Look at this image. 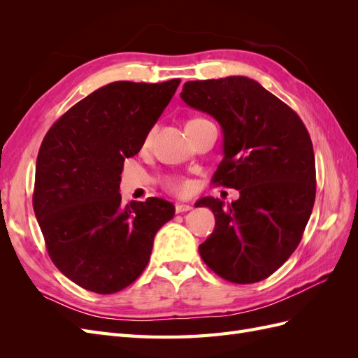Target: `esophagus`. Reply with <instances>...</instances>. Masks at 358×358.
Wrapping results in <instances>:
<instances>
[{
	"label": "esophagus",
	"instance_id": "esophagus-1",
	"mask_svg": "<svg viewBox=\"0 0 358 358\" xmlns=\"http://www.w3.org/2000/svg\"><path fill=\"white\" fill-rule=\"evenodd\" d=\"M176 213H183V212H188V210H191L192 208L189 204H183V203H178L176 204Z\"/></svg>",
	"mask_w": 358,
	"mask_h": 358
}]
</instances>
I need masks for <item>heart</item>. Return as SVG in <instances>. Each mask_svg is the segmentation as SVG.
<instances>
[{
	"label": "heart",
	"mask_w": 358,
	"mask_h": 358,
	"mask_svg": "<svg viewBox=\"0 0 358 358\" xmlns=\"http://www.w3.org/2000/svg\"><path fill=\"white\" fill-rule=\"evenodd\" d=\"M166 187L169 191L175 194H185L189 189V182L183 178L173 176V178H167Z\"/></svg>",
	"instance_id": "1"
}]
</instances>
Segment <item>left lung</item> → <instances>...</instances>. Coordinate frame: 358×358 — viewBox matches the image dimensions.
<instances>
[{"instance_id": "left-lung-1", "label": "left lung", "mask_w": 358, "mask_h": 358, "mask_svg": "<svg viewBox=\"0 0 358 358\" xmlns=\"http://www.w3.org/2000/svg\"><path fill=\"white\" fill-rule=\"evenodd\" d=\"M180 99L221 125L224 158L213 183L239 189L231 204L204 197L213 233L203 262L234 284L268 278L299 246L315 201V155L299 115L245 76L192 80Z\"/></svg>"}]
</instances>
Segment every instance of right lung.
<instances>
[{
  "instance_id": "right-lung-1",
  "label": "right lung",
  "mask_w": 358,
  "mask_h": 358,
  "mask_svg": "<svg viewBox=\"0 0 358 358\" xmlns=\"http://www.w3.org/2000/svg\"><path fill=\"white\" fill-rule=\"evenodd\" d=\"M179 83L106 85L43 138L32 206L53 264L85 289L113 294L133 284L157 231L175 216V206L157 197L122 206L119 182Z\"/></svg>"
}]
</instances>
